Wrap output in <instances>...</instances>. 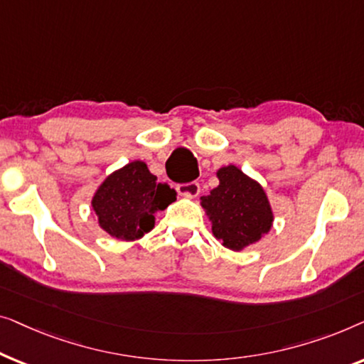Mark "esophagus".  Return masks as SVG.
<instances>
[{
	"label": "esophagus",
	"mask_w": 364,
	"mask_h": 364,
	"mask_svg": "<svg viewBox=\"0 0 364 364\" xmlns=\"http://www.w3.org/2000/svg\"><path fill=\"white\" fill-rule=\"evenodd\" d=\"M176 191L180 193L183 198H196L201 188H199V183L191 181V183H181L176 186Z\"/></svg>",
	"instance_id": "34e87169"
}]
</instances>
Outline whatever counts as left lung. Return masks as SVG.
Wrapping results in <instances>:
<instances>
[{
  "mask_svg": "<svg viewBox=\"0 0 364 364\" xmlns=\"http://www.w3.org/2000/svg\"><path fill=\"white\" fill-rule=\"evenodd\" d=\"M216 176L219 184L199 203L214 237L239 252L269 234L274 224L272 206L262 184L235 165L219 168Z\"/></svg>",
  "mask_w": 364,
  "mask_h": 364,
  "instance_id": "obj_1",
  "label": "left lung"
}]
</instances>
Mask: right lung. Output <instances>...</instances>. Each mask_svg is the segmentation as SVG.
Segmentation results:
<instances>
[{
	"label": "right lung",
	"instance_id": "obj_1",
	"mask_svg": "<svg viewBox=\"0 0 364 364\" xmlns=\"http://www.w3.org/2000/svg\"><path fill=\"white\" fill-rule=\"evenodd\" d=\"M176 201L170 184L158 183L141 160L112 171L97 186L92 209L97 224L112 237L133 242L155 228V214Z\"/></svg>",
	"mask_w": 364,
	"mask_h": 364
}]
</instances>
